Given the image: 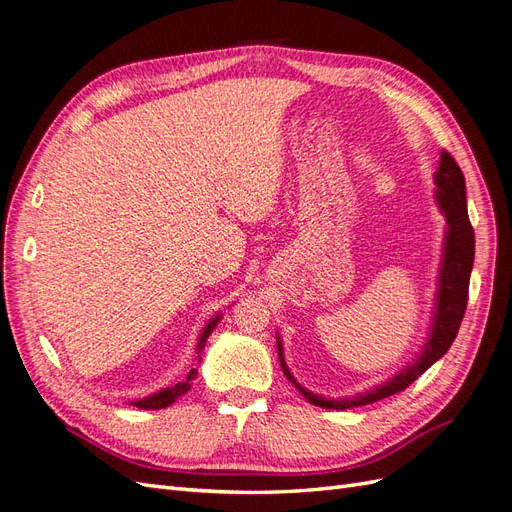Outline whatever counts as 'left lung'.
I'll list each match as a JSON object with an SVG mask.
<instances>
[{
  "mask_svg": "<svg viewBox=\"0 0 512 512\" xmlns=\"http://www.w3.org/2000/svg\"><path fill=\"white\" fill-rule=\"evenodd\" d=\"M433 183H436V190H433V198H436V205L446 220L444 228V241H442V258L438 267V282L436 292H433V312L429 322V333L421 352L416 354V359L401 367L395 376L384 380L376 386H371L369 391L356 393L352 397H327L318 395L314 391L305 389L290 374L284 356V344L282 337L277 333V356H280V365L284 376L294 384L309 404L318 408H329V410H346L356 406H367L380 401L389 395H395L404 391L418 376L425 374V371L440 361L442 356L451 348L455 342L459 324L466 314L468 305V286H470V273L474 265V230L470 226L468 218V200H466V179H463L461 168L457 162L448 156L446 151L440 153L438 170L433 173Z\"/></svg>",
  "mask_w": 512,
  "mask_h": 512,
  "instance_id": "left-lung-1",
  "label": "left lung"
}]
</instances>
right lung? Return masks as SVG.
<instances>
[{
	"label": "right lung",
	"mask_w": 512,
	"mask_h": 512,
	"mask_svg": "<svg viewBox=\"0 0 512 512\" xmlns=\"http://www.w3.org/2000/svg\"><path fill=\"white\" fill-rule=\"evenodd\" d=\"M220 320H222V314H215V316H211V318L205 322L203 331L198 333L196 348H194V352H196V356H194V365L190 367L188 374H185L183 378H179L177 382L164 386V389H160V391H156V393L147 395V397L128 399V406L143 408V410H162V408H168L170 404H175V401H177L181 395L188 393V391H190V386H192V380L198 376V365H200V361H203V359H200V352H203V348H205V344H207L209 335L215 331V327H218Z\"/></svg>",
	"instance_id": "1"
}]
</instances>
